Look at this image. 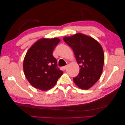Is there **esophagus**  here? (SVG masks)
<instances>
[{
	"mask_svg": "<svg viewBox=\"0 0 125 125\" xmlns=\"http://www.w3.org/2000/svg\"><path fill=\"white\" fill-rule=\"evenodd\" d=\"M67 67H68V65H66V66H63V67H62V69H63V70H65L67 68Z\"/></svg>",
	"mask_w": 125,
	"mask_h": 125,
	"instance_id": "obj_1",
	"label": "esophagus"
}]
</instances>
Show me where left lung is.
Instances as JSON below:
<instances>
[{
	"label": "left lung",
	"mask_w": 125,
	"mask_h": 125,
	"mask_svg": "<svg viewBox=\"0 0 125 125\" xmlns=\"http://www.w3.org/2000/svg\"><path fill=\"white\" fill-rule=\"evenodd\" d=\"M74 52L80 72L73 80L81 89L87 90L99 80L103 71L104 54L99 42L92 37L78 33L63 37Z\"/></svg>",
	"instance_id": "8db88e82"
}]
</instances>
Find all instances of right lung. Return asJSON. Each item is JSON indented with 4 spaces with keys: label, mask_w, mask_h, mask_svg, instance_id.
Listing matches in <instances>:
<instances>
[{
    "label": "right lung",
    "mask_w": 125,
    "mask_h": 125,
    "mask_svg": "<svg viewBox=\"0 0 125 125\" xmlns=\"http://www.w3.org/2000/svg\"><path fill=\"white\" fill-rule=\"evenodd\" d=\"M59 42L57 38L42 39L26 52L23 65L24 73L28 81L35 88L42 91L51 89L63 74L52 55Z\"/></svg>",
    "instance_id": "right-lung-1"
}]
</instances>
